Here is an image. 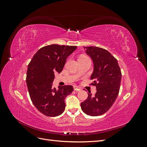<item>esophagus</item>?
I'll use <instances>...</instances> for the list:
<instances>
[{
  "label": "esophagus",
  "instance_id": "34e87169",
  "mask_svg": "<svg viewBox=\"0 0 147 147\" xmlns=\"http://www.w3.org/2000/svg\"><path fill=\"white\" fill-rule=\"evenodd\" d=\"M74 91H79L81 90V88H80V87H78V86H74Z\"/></svg>",
  "mask_w": 147,
  "mask_h": 147
}]
</instances>
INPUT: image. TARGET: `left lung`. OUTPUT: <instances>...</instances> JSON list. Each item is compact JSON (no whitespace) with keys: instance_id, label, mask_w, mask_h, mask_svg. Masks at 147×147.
<instances>
[{"instance_id":"1","label":"left lung","mask_w":147,"mask_h":147,"mask_svg":"<svg viewBox=\"0 0 147 147\" xmlns=\"http://www.w3.org/2000/svg\"><path fill=\"white\" fill-rule=\"evenodd\" d=\"M86 53L94 63L91 76L92 85L96 87L94 96L91 91L81 103L83 112L92 117L103 115L116 100L119 91L121 72L117 59L107 50L97 47H86Z\"/></svg>"}]
</instances>
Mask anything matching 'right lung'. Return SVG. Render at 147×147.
Segmentation results:
<instances>
[{
    "label": "right lung",
    "mask_w": 147,
    "mask_h": 147,
    "mask_svg": "<svg viewBox=\"0 0 147 147\" xmlns=\"http://www.w3.org/2000/svg\"><path fill=\"white\" fill-rule=\"evenodd\" d=\"M77 46L56 44L41 48L28 65L26 83L30 99L37 109L48 117L59 116L65 107V98L74 90L71 85L53 87L55 72L63 70L67 57Z\"/></svg>",
    "instance_id": "add662e5"
}]
</instances>
